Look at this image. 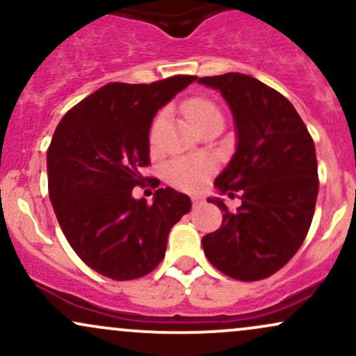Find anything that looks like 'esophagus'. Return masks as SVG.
I'll return each instance as SVG.
<instances>
[{"mask_svg": "<svg viewBox=\"0 0 356 356\" xmlns=\"http://www.w3.org/2000/svg\"><path fill=\"white\" fill-rule=\"evenodd\" d=\"M201 202H202L201 195H194V197H192V204H194V206H199Z\"/></svg>", "mask_w": 356, "mask_h": 356, "instance_id": "esophagus-1", "label": "esophagus"}]
</instances>
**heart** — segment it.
Returning <instances> with one entry per match:
<instances>
[{
    "label": "heart",
    "mask_w": 356,
    "mask_h": 356,
    "mask_svg": "<svg viewBox=\"0 0 356 356\" xmlns=\"http://www.w3.org/2000/svg\"><path fill=\"white\" fill-rule=\"evenodd\" d=\"M184 112L194 129H199L204 124L212 120H222L220 110L214 102L207 99H192L184 104ZM162 117H157V120L152 125V138L157 136V130L161 127ZM212 162L206 157H192V159H181V161L174 162L169 167V179L174 186L181 187V189H197L204 182V179L211 174Z\"/></svg>",
    "instance_id": "heart-1"
}]
</instances>
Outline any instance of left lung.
I'll use <instances>...</instances> for the list:
<instances>
[{
	"mask_svg": "<svg viewBox=\"0 0 356 356\" xmlns=\"http://www.w3.org/2000/svg\"><path fill=\"white\" fill-rule=\"evenodd\" d=\"M197 81L218 90L231 108L236 150L214 187L241 199L236 211L224 199H207L222 211V224L202 238L204 252L234 280H263L283 268L308 234L320 186L313 138L291 102L263 81L244 73Z\"/></svg>",
	"mask_w": 356,
	"mask_h": 356,
	"instance_id": "1",
	"label": "left lung"
}]
</instances>
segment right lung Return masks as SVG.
I'll return each mask as SVG.
<instances>
[{
	"mask_svg": "<svg viewBox=\"0 0 356 356\" xmlns=\"http://www.w3.org/2000/svg\"><path fill=\"white\" fill-rule=\"evenodd\" d=\"M195 76L154 83H108L67 113L48 147V192L61 231L87 266L115 281L149 275L165 256L189 195L162 187L136 199L150 162L155 113Z\"/></svg>",
	"mask_w": 356,
	"mask_h": 356,
	"instance_id": "obj_1",
	"label": "right lung"
}]
</instances>
